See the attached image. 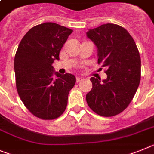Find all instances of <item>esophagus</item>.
I'll use <instances>...</instances> for the list:
<instances>
[{
	"label": "esophagus",
	"mask_w": 154,
	"mask_h": 154,
	"mask_svg": "<svg viewBox=\"0 0 154 154\" xmlns=\"http://www.w3.org/2000/svg\"><path fill=\"white\" fill-rule=\"evenodd\" d=\"M82 80V78H79V77H76V82H81Z\"/></svg>",
	"instance_id": "34e87169"
}]
</instances>
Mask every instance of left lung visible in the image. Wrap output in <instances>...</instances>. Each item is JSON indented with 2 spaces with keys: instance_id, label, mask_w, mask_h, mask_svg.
<instances>
[{
  "instance_id": "obj_1",
  "label": "left lung",
  "mask_w": 154,
  "mask_h": 154,
  "mask_svg": "<svg viewBox=\"0 0 154 154\" xmlns=\"http://www.w3.org/2000/svg\"><path fill=\"white\" fill-rule=\"evenodd\" d=\"M86 36L95 43L98 64L107 68V77L90 79L93 88L86 94L89 107L97 115L111 117L128 107L141 78V59L133 38L125 29L112 23L90 29Z\"/></svg>"
}]
</instances>
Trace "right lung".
Masks as SVG:
<instances>
[{"label":"right lung","instance_id":"obj_1","mask_svg":"<svg viewBox=\"0 0 154 154\" xmlns=\"http://www.w3.org/2000/svg\"><path fill=\"white\" fill-rule=\"evenodd\" d=\"M72 32L71 29L53 22L37 25L23 36L15 54L18 95L26 108L43 120L62 115L69 91L75 84L73 75L59 74L52 66L54 60H59V53Z\"/></svg>","mask_w":154,"mask_h":154}]
</instances>
